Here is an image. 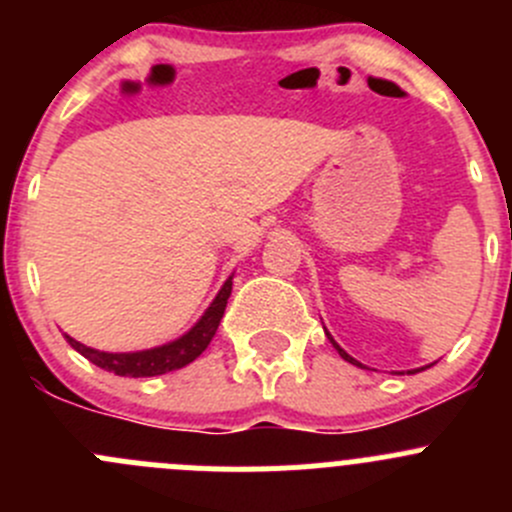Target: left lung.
Here are the masks:
<instances>
[{
    "label": "left lung",
    "instance_id": "8db88e82",
    "mask_svg": "<svg viewBox=\"0 0 512 512\" xmlns=\"http://www.w3.org/2000/svg\"><path fill=\"white\" fill-rule=\"evenodd\" d=\"M327 337H329V334H327ZM329 342H332V344H334V347H337V352H339V354H342V359H347V361H352V364H356V361L352 359V356H349L347 352H344V349H342V347H339V344H337V342H334V339H332V337H329Z\"/></svg>",
    "mask_w": 512,
    "mask_h": 512
}]
</instances>
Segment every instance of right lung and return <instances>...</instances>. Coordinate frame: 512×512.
Returning <instances> with one entry per match:
<instances>
[{"label":"right lung","instance_id":"1","mask_svg":"<svg viewBox=\"0 0 512 512\" xmlns=\"http://www.w3.org/2000/svg\"><path fill=\"white\" fill-rule=\"evenodd\" d=\"M230 292H232V277L225 282L223 289H220L218 297L213 299V304H210L208 312L203 314V319H200L188 334H183V337L175 339V342L163 344V347L146 349V352H133V354H108V352H98V349L84 347V344H79L71 337H66V342H69L81 356L94 361L96 366H101V369L106 371H113V374L118 376H133V379H138V376L168 374V371L183 369L185 364L195 361L205 352V349H208L210 339L215 337L220 319H223L225 314Z\"/></svg>","mask_w":512,"mask_h":512}]
</instances>
